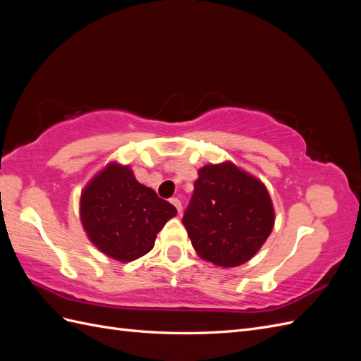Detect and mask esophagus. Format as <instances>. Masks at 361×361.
<instances>
[{
	"instance_id": "obj_1",
	"label": "esophagus",
	"mask_w": 361,
	"mask_h": 361,
	"mask_svg": "<svg viewBox=\"0 0 361 361\" xmlns=\"http://www.w3.org/2000/svg\"><path fill=\"white\" fill-rule=\"evenodd\" d=\"M170 203H171V204H174V207H176L178 212H180V211H182V203H180V200H179L178 197H173V199H170Z\"/></svg>"
}]
</instances>
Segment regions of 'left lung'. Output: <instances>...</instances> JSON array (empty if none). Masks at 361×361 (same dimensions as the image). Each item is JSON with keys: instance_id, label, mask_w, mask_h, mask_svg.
Here are the masks:
<instances>
[{"instance_id": "8db88e82", "label": "left lung", "mask_w": 361, "mask_h": 361, "mask_svg": "<svg viewBox=\"0 0 361 361\" xmlns=\"http://www.w3.org/2000/svg\"><path fill=\"white\" fill-rule=\"evenodd\" d=\"M182 223L203 260L232 268L245 264L274 227L267 187L232 162L199 170Z\"/></svg>"}]
</instances>
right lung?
I'll use <instances>...</instances> for the list:
<instances>
[{
    "mask_svg": "<svg viewBox=\"0 0 361 361\" xmlns=\"http://www.w3.org/2000/svg\"><path fill=\"white\" fill-rule=\"evenodd\" d=\"M178 214L171 203L141 185L129 166L111 162L81 192L80 216L97 250L118 262L154 248L158 232Z\"/></svg>",
    "mask_w": 361,
    "mask_h": 361,
    "instance_id": "right-lung-1",
    "label": "right lung"
}]
</instances>
